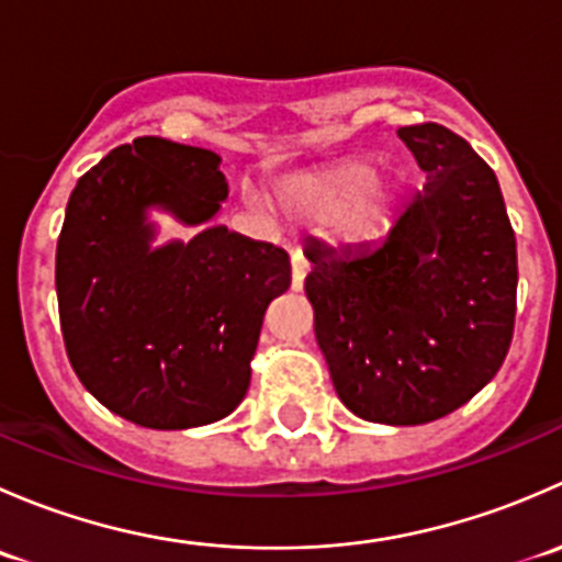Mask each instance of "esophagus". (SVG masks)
I'll use <instances>...</instances> for the list:
<instances>
[{"label":"esophagus","mask_w":562,"mask_h":562,"mask_svg":"<svg viewBox=\"0 0 562 562\" xmlns=\"http://www.w3.org/2000/svg\"><path fill=\"white\" fill-rule=\"evenodd\" d=\"M291 269H293L291 288H293V291H302L304 277H307V271H310V263H307V258L302 255V249H293V252H291Z\"/></svg>","instance_id":"1"}]
</instances>
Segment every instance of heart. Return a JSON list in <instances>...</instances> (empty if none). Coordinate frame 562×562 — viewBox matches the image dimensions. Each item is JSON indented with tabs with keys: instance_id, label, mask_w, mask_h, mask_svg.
I'll list each match as a JSON object with an SVG mask.
<instances>
[{
	"instance_id": "heart-1",
	"label": "heart",
	"mask_w": 562,
	"mask_h": 562,
	"mask_svg": "<svg viewBox=\"0 0 562 562\" xmlns=\"http://www.w3.org/2000/svg\"><path fill=\"white\" fill-rule=\"evenodd\" d=\"M402 198L396 173H378L367 157H348L317 171L291 176L277 187V203L293 220L331 223L345 239H370L394 214Z\"/></svg>"
}]
</instances>
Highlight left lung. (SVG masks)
Wrapping results in <instances>:
<instances>
[{
    "instance_id": "obj_1",
    "label": "left lung",
    "mask_w": 562,
    "mask_h": 562,
    "mask_svg": "<svg viewBox=\"0 0 562 562\" xmlns=\"http://www.w3.org/2000/svg\"><path fill=\"white\" fill-rule=\"evenodd\" d=\"M427 184L378 245L304 247L315 337L364 422L413 427L473 400L501 370L517 315V239L497 176L435 122L396 130Z\"/></svg>"
}]
</instances>
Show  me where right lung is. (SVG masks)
I'll use <instances>...</instances> for the list:
<instances>
[{"mask_svg":"<svg viewBox=\"0 0 562 562\" xmlns=\"http://www.w3.org/2000/svg\"><path fill=\"white\" fill-rule=\"evenodd\" d=\"M220 157L135 138L78 179L56 241V299L67 359L89 394L149 429L225 418L249 389V361L291 258L212 225L151 247V206L203 225L228 198Z\"/></svg>","mask_w":562,"mask_h":562,"instance_id":"right-lung-1","label":"right lung"}]
</instances>
